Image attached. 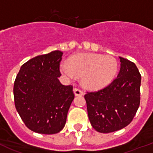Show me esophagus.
<instances>
[{"instance_id": "esophagus-1", "label": "esophagus", "mask_w": 153, "mask_h": 153, "mask_svg": "<svg viewBox=\"0 0 153 153\" xmlns=\"http://www.w3.org/2000/svg\"><path fill=\"white\" fill-rule=\"evenodd\" d=\"M73 91H74V93H75V94L76 96L83 95V94H84V92L82 91V90H80L79 88H76L73 89Z\"/></svg>"}]
</instances>
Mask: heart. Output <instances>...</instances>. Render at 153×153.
Listing matches in <instances>:
<instances>
[{"label": "heart", "instance_id": "b5f03b06", "mask_svg": "<svg viewBox=\"0 0 153 153\" xmlns=\"http://www.w3.org/2000/svg\"><path fill=\"white\" fill-rule=\"evenodd\" d=\"M118 63L111 56L98 54H78L64 62L61 71L70 79L82 75V84L89 89H99L109 85L117 72Z\"/></svg>", "mask_w": 153, "mask_h": 153}]
</instances>
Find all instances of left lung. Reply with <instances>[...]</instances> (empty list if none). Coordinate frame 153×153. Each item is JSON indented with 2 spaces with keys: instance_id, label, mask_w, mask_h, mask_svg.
<instances>
[{
  "instance_id": "left-lung-1",
  "label": "left lung",
  "mask_w": 153,
  "mask_h": 153,
  "mask_svg": "<svg viewBox=\"0 0 153 153\" xmlns=\"http://www.w3.org/2000/svg\"><path fill=\"white\" fill-rule=\"evenodd\" d=\"M119 58L117 78L104 88L85 95L91 124L99 133H112L130 124L140 104V71L134 63Z\"/></svg>"
}]
</instances>
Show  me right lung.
Wrapping results in <instances>:
<instances>
[{"label":"right lung","instance_id":"obj_1","mask_svg":"<svg viewBox=\"0 0 153 153\" xmlns=\"http://www.w3.org/2000/svg\"><path fill=\"white\" fill-rule=\"evenodd\" d=\"M63 53L53 51L23 65L16 77L13 97L16 111L32 131L55 134L61 131L75 94L71 85H63L60 62Z\"/></svg>","mask_w":153,"mask_h":153}]
</instances>
